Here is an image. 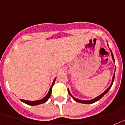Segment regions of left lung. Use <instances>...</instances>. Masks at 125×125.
<instances>
[{
  "label": "left lung",
  "instance_id": "8db88e82",
  "mask_svg": "<svg viewBox=\"0 0 125 125\" xmlns=\"http://www.w3.org/2000/svg\"><path fill=\"white\" fill-rule=\"evenodd\" d=\"M107 46H108V44H107ZM110 50H111V49H110ZM111 56H112V58H113V62H114V56H113V53H112V51H111ZM115 70H116V68H115ZM114 75H115V71H114V75H113V78H112V82H111V85H110V86L105 91H104V92H103V93H102V94H100L99 96H96V98H93V99H92V100H79V99H77V98H75L74 96H72V95H71V92H70V91H69V90L68 89V92H69V95H71V97H72L73 99H74L75 101L77 102H80V103H83V104H92V103H94V102H97L98 100H99L100 99V98H102V97H103L104 96L105 94H106L108 92H109V90L111 89V86H112V85H113V82H114Z\"/></svg>",
  "mask_w": 125,
  "mask_h": 125
}]
</instances>
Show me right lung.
I'll use <instances>...</instances> for the list:
<instances>
[{
	"mask_svg": "<svg viewBox=\"0 0 125 125\" xmlns=\"http://www.w3.org/2000/svg\"><path fill=\"white\" fill-rule=\"evenodd\" d=\"M55 81H56V77L54 79V80H53V84H52V85L50 87V90H49V92L48 93H47V95L44 97L43 98L41 99V100H34V101H29V100H23V99H20L21 101H22L23 102L25 103L26 104L29 105H40L41 104L44 103L47 100L50 98V96H51V90H52V88H53V85L54 84V82H55Z\"/></svg>",
	"mask_w": 125,
	"mask_h": 125,
	"instance_id": "add662e5",
	"label": "right lung"
}]
</instances>
